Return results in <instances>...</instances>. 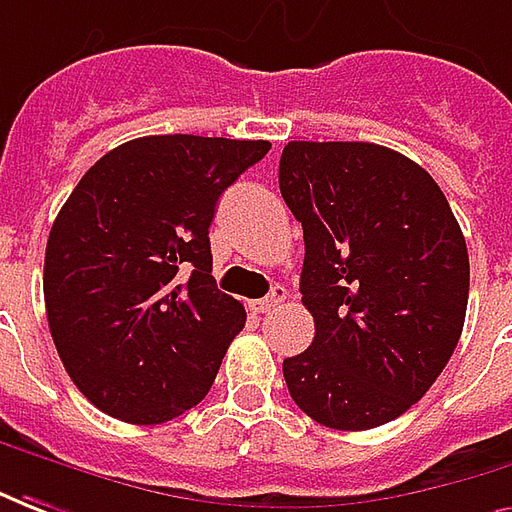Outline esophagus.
Returning <instances> with one entry per match:
<instances>
[{
  "label": "esophagus",
  "instance_id": "1",
  "mask_svg": "<svg viewBox=\"0 0 512 512\" xmlns=\"http://www.w3.org/2000/svg\"><path fill=\"white\" fill-rule=\"evenodd\" d=\"M284 297H286L284 286H273V292H270V295L262 297V300H253L250 308H253L256 314H270L273 308H278L281 303H284Z\"/></svg>",
  "mask_w": 512,
  "mask_h": 512
}]
</instances>
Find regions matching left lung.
<instances>
[{
  "label": "left lung",
  "instance_id": "left-lung-1",
  "mask_svg": "<svg viewBox=\"0 0 512 512\" xmlns=\"http://www.w3.org/2000/svg\"><path fill=\"white\" fill-rule=\"evenodd\" d=\"M278 184L303 226L314 342L284 361L300 411L369 430L422 400L458 347L469 250L433 176L375 143L284 146Z\"/></svg>",
  "mask_w": 512,
  "mask_h": 512
}]
</instances>
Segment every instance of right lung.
Returning <instances> with one entry per match:
<instances>
[{
    "instance_id": "right-lung-1",
    "label": "right lung",
    "mask_w": 512,
    "mask_h": 512,
    "mask_svg": "<svg viewBox=\"0 0 512 512\" xmlns=\"http://www.w3.org/2000/svg\"><path fill=\"white\" fill-rule=\"evenodd\" d=\"M267 140L137 137L93 165L46 242L43 297L74 386L129 424H162L204 400L245 308L212 278L220 195Z\"/></svg>"
}]
</instances>
